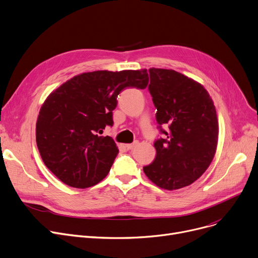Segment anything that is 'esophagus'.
I'll list each match as a JSON object with an SVG mask.
<instances>
[{"mask_svg": "<svg viewBox=\"0 0 258 258\" xmlns=\"http://www.w3.org/2000/svg\"><path fill=\"white\" fill-rule=\"evenodd\" d=\"M137 144H138V142H134V143H131V144H126L125 146H126L127 150H133V148L136 146Z\"/></svg>", "mask_w": 258, "mask_h": 258, "instance_id": "esophagus-1", "label": "esophagus"}]
</instances>
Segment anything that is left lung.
<instances>
[{"instance_id":"8db88e82","label":"left lung","mask_w":258,"mask_h":258,"mask_svg":"<svg viewBox=\"0 0 258 258\" xmlns=\"http://www.w3.org/2000/svg\"><path fill=\"white\" fill-rule=\"evenodd\" d=\"M148 72L156 119L165 136L155 141L156 158L143 171L158 187L175 190L192 184L209 167L218 146V116L198 81L174 70L151 68Z\"/></svg>"}]
</instances>
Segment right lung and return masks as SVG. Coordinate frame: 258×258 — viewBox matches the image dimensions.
Listing matches in <instances>:
<instances>
[{
    "label": "right lung",
    "instance_id": "obj_1",
    "mask_svg": "<svg viewBox=\"0 0 258 258\" xmlns=\"http://www.w3.org/2000/svg\"><path fill=\"white\" fill-rule=\"evenodd\" d=\"M146 69L81 73L53 91L39 110L36 144L45 165L64 184L88 188L102 181L118 155L111 137L119 93L145 89Z\"/></svg>",
    "mask_w": 258,
    "mask_h": 258
}]
</instances>
